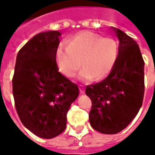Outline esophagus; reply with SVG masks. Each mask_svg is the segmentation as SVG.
I'll return each mask as SVG.
<instances>
[{
    "label": "esophagus",
    "mask_w": 155,
    "mask_h": 155,
    "mask_svg": "<svg viewBox=\"0 0 155 155\" xmlns=\"http://www.w3.org/2000/svg\"><path fill=\"white\" fill-rule=\"evenodd\" d=\"M80 93L81 94H84L85 93V87H84V85H80Z\"/></svg>",
    "instance_id": "1"
}]
</instances>
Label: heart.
<instances>
[{
    "instance_id": "obj_1",
    "label": "heart",
    "mask_w": 155,
    "mask_h": 155,
    "mask_svg": "<svg viewBox=\"0 0 155 155\" xmlns=\"http://www.w3.org/2000/svg\"><path fill=\"white\" fill-rule=\"evenodd\" d=\"M118 46L110 37L92 32H81L72 38L68 46L61 45L57 49L58 67L68 78H74L81 67L78 78L83 81H101L110 74L117 61Z\"/></svg>"
}]
</instances>
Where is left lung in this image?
<instances>
[{
    "label": "left lung",
    "instance_id": "1",
    "mask_svg": "<svg viewBox=\"0 0 155 155\" xmlns=\"http://www.w3.org/2000/svg\"><path fill=\"white\" fill-rule=\"evenodd\" d=\"M119 40L115 65L101 82L86 86L92 101L91 127L101 134L124 130L140 110L144 96V61L138 45L118 28L112 27Z\"/></svg>",
    "mask_w": 155,
    "mask_h": 155
}]
</instances>
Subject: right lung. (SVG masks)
Masks as SVG:
<instances>
[{
    "mask_svg": "<svg viewBox=\"0 0 155 155\" xmlns=\"http://www.w3.org/2000/svg\"><path fill=\"white\" fill-rule=\"evenodd\" d=\"M61 33L35 35L17 56L13 94L17 114L35 135L53 138L66 127L67 112L79 94L78 86L58 71L56 53Z\"/></svg>",
    "mask_w": 155,
    "mask_h": 155,
    "instance_id": "add662e5",
    "label": "right lung"
}]
</instances>
